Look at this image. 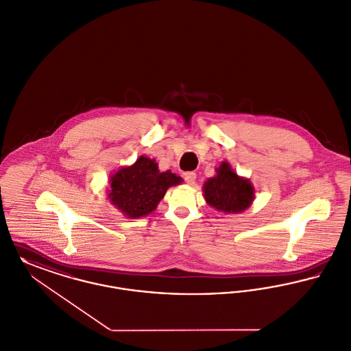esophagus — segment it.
Returning <instances> with one entry per match:
<instances>
[{
	"label": "esophagus",
	"mask_w": 351,
	"mask_h": 351,
	"mask_svg": "<svg viewBox=\"0 0 351 351\" xmlns=\"http://www.w3.org/2000/svg\"><path fill=\"white\" fill-rule=\"evenodd\" d=\"M183 178L186 180V183L188 184H195V180H196V173L193 171H188L183 173Z\"/></svg>",
	"instance_id": "1"
}]
</instances>
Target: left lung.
<instances>
[{"label":"left lung","instance_id":"1","mask_svg":"<svg viewBox=\"0 0 351 351\" xmlns=\"http://www.w3.org/2000/svg\"><path fill=\"white\" fill-rule=\"evenodd\" d=\"M216 172L217 175L204 184L206 203L227 213L245 210L254 197V189L249 180L239 178L226 162L216 168Z\"/></svg>","mask_w":351,"mask_h":351}]
</instances>
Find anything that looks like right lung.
<instances>
[{"label": "right lung", "mask_w": 351, "mask_h": 351, "mask_svg": "<svg viewBox=\"0 0 351 351\" xmlns=\"http://www.w3.org/2000/svg\"><path fill=\"white\" fill-rule=\"evenodd\" d=\"M182 183L171 171L160 172L155 160L141 156L135 165L121 168L111 176L108 197L130 219H138L156 209L169 186Z\"/></svg>", "instance_id": "1"}]
</instances>
